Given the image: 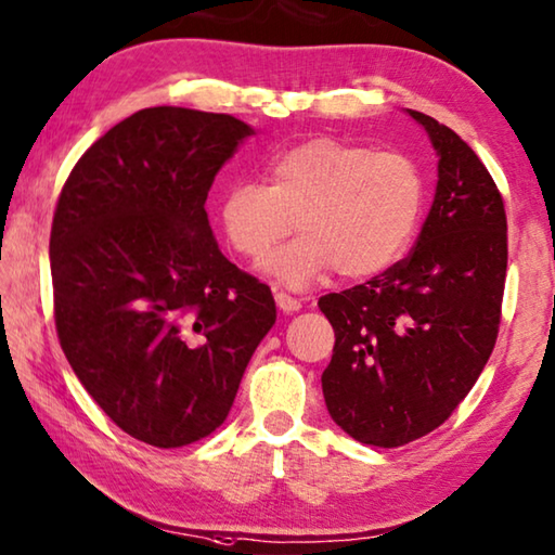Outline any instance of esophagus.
Instances as JSON below:
<instances>
[{"label": "esophagus", "instance_id": "obj_1", "mask_svg": "<svg viewBox=\"0 0 555 555\" xmlns=\"http://www.w3.org/2000/svg\"><path fill=\"white\" fill-rule=\"evenodd\" d=\"M274 298H276V306L284 313H296V311H301V301H298L296 296H292V294H286V292H276L274 294Z\"/></svg>", "mask_w": 555, "mask_h": 555}]
</instances>
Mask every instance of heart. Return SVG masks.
<instances>
[{"instance_id":"obj_1","label":"heart","mask_w":555,"mask_h":555,"mask_svg":"<svg viewBox=\"0 0 555 555\" xmlns=\"http://www.w3.org/2000/svg\"><path fill=\"white\" fill-rule=\"evenodd\" d=\"M425 180L402 153H373L350 140L315 135L276 153L269 180L234 182L219 202V224L232 251L263 261L269 274L301 288L336 267L346 279L383 274L417 232Z\"/></svg>"}]
</instances>
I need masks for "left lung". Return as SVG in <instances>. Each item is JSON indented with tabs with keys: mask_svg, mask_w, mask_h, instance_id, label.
I'll list each match as a JSON object with an SVG mask.
<instances>
[{
	"mask_svg": "<svg viewBox=\"0 0 555 555\" xmlns=\"http://www.w3.org/2000/svg\"><path fill=\"white\" fill-rule=\"evenodd\" d=\"M439 155L417 244L383 274L319 298L336 331L321 375L336 425L373 447H402L452 415L494 350L506 281V212L477 153L408 111Z\"/></svg>",
	"mask_w": 555,
	"mask_h": 555,
	"instance_id": "8db88e82",
	"label": "left lung"
}]
</instances>
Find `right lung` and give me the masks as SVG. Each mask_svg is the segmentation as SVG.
Listing matches in <instances>:
<instances>
[{"label": "right lung", "instance_id": "1", "mask_svg": "<svg viewBox=\"0 0 555 555\" xmlns=\"http://www.w3.org/2000/svg\"><path fill=\"white\" fill-rule=\"evenodd\" d=\"M249 135L227 113L143 108L88 147L56 202L61 348L105 415L160 450L222 425L276 321L271 288L219 251L205 212Z\"/></svg>", "mask_w": 555, "mask_h": 555}]
</instances>
